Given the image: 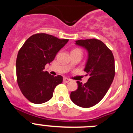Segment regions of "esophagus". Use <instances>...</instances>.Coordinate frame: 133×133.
I'll list each match as a JSON object with an SVG mask.
<instances>
[{
    "mask_svg": "<svg viewBox=\"0 0 133 133\" xmlns=\"http://www.w3.org/2000/svg\"><path fill=\"white\" fill-rule=\"evenodd\" d=\"M69 81H70V79H69L68 78H66V77L63 78V82H64V83H69Z\"/></svg>",
    "mask_w": 133,
    "mask_h": 133,
    "instance_id": "1",
    "label": "esophagus"
}]
</instances>
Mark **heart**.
<instances>
[{
	"label": "heart",
	"instance_id": "1",
	"mask_svg": "<svg viewBox=\"0 0 133 133\" xmlns=\"http://www.w3.org/2000/svg\"><path fill=\"white\" fill-rule=\"evenodd\" d=\"M73 50H80V49H74Z\"/></svg>",
	"mask_w": 133,
	"mask_h": 133
}]
</instances>
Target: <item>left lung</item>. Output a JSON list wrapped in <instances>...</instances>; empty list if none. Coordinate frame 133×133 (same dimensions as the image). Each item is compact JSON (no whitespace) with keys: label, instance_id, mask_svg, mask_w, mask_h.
<instances>
[{"label":"left lung","instance_id":"8db88e82","mask_svg":"<svg viewBox=\"0 0 133 133\" xmlns=\"http://www.w3.org/2000/svg\"><path fill=\"white\" fill-rule=\"evenodd\" d=\"M76 44L88 50L85 71L90 78L84 84L77 81L78 89L70 93V99L78 106L89 108L99 103L105 96L115 75V58L112 51L96 38L76 41Z\"/></svg>","mask_w":133,"mask_h":133}]
</instances>
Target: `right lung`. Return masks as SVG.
Returning a JSON list of instances; mask_svg holds the SVG:
<instances>
[{"mask_svg":"<svg viewBox=\"0 0 133 133\" xmlns=\"http://www.w3.org/2000/svg\"><path fill=\"white\" fill-rule=\"evenodd\" d=\"M69 39H59L46 33L30 36L18 52L16 61V81L21 92L29 101L41 104L52 98L55 87L63 77H54L44 71Z\"/></svg>","mask_w":133,"mask_h":133,"instance_id":"add662e5","label":"right lung"}]
</instances>
